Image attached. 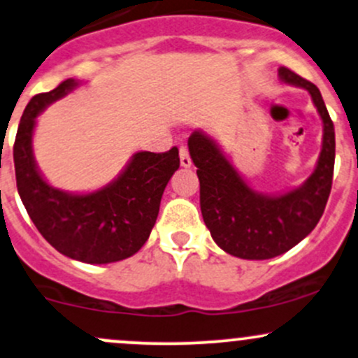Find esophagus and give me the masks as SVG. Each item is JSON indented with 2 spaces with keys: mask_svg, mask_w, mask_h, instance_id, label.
Returning <instances> with one entry per match:
<instances>
[{
  "mask_svg": "<svg viewBox=\"0 0 358 358\" xmlns=\"http://www.w3.org/2000/svg\"><path fill=\"white\" fill-rule=\"evenodd\" d=\"M180 164H182L183 168L192 166V158H190V152H188L187 146L180 148Z\"/></svg>",
  "mask_w": 358,
  "mask_h": 358,
  "instance_id": "obj_1",
  "label": "esophagus"
}]
</instances>
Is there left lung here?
<instances>
[{
  "label": "left lung",
  "mask_w": 358,
  "mask_h": 358,
  "mask_svg": "<svg viewBox=\"0 0 358 358\" xmlns=\"http://www.w3.org/2000/svg\"><path fill=\"white\" fill-rule=\"evenodd\" d=\"M284 83L309 92L323 120V148L313 175L294 190L266 195L253 190L221 148L202 131L188 137V151L200 182V210L219 248L243 260H268L302 241L320 222L333 183L335 127L311 81L282 66Z\"/></svg>",
  "instance_id": "left-lung-1"
}]
</instances>
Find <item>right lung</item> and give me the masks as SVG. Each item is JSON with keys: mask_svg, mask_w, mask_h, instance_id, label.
<instances>
[{"mask_svg": "<svg viewBox=\"0 0 358 358\" xmlns=\"http://www.w3.org/2000/svg\"><path fill=\"white\" fill-rule=\"evenodd\" d=\"M78 85L69 78L29 101L13 146L15 175L20 199L47 243L73 260L103 265L132 257L148 241L180 156L176 148L136 152L113 182L92 194H69L49 185L34 158L35 119Z\"/></svg>", "mask_w": 358, "mask_h": 358, "instance_id": "obj_1", "label": "right lung"}]
</instances>
